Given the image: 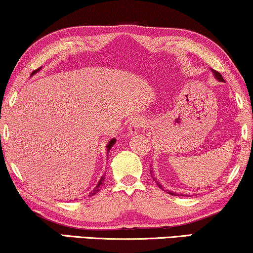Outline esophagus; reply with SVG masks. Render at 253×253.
I'll return each mask as SVG.
<instances>
[{"mask_svg": "<svg viewBox=\"0 0 253 253\" xmlns=\"http://www.w3.org/2000/svg\"><path fill=\"white\" fill-rule=\"evenodd\" d=\"M143 126H145V119H143V118H141V117L133 118V120L130 121V124L128 126L129 134H132V135H135V134L139 133V130L141 129Z\"/></svg>", "mask_w": 253, "mask_h": 253, "instance_id": "esophagus-1", "label": "esophagus"}]
</instances>
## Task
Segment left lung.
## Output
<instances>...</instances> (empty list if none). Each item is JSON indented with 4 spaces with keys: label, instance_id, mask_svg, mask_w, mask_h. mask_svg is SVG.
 Returning a JSON list of instances; mask_svg holds the SVG:
<instances>
[{
    "label": "left lung",
    "instance_id": "1",
    "mask_svg": "<svg viewBox=\"0 0 253 253\" xmlns=\"http://www.w3.org/2000/svg\"><path fill=\"white\" fill-rule=\"evenodd\" d=\"M211 72L213 73V77H215V78L217 79V81H218V82H224V79H223V77H222V75H220V73H219V72H217V71H215V70H211ZM150 174H152V171H150ZM153 178H154L155 183L159 185V188H160V189H164V190H165V188H164V187H162V184H161V183H160V182H159L158 180H156V177H154V176H153ZM168 194H170V195H174V196H178V195H176V194H174V193H172V191H168Z\"/></svg>",
    "mask_w": 253,
    "mask_h": 253
}]
</instances>
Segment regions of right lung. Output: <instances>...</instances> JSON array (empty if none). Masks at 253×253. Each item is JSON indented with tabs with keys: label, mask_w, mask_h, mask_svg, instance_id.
Segmentation results:
<instances>
[{
	"label": "right lung",
	"mask_w": 253,
	"mask_h": 253,
	"mask_svg": "<svg viewBox=\"0 0 253 253\" xmlns=\"http://www.w3.org/2000/svg\"><path fill=\"white\" fill-rule=\"evenodd\" d=\"M40 70H41V68H40V69H37V70H35V71H34L33 73H31V76H34L35 73H37L38 71H40ZM116 141H117V139H114V137H113V139H112L111 141L107 143V146H106V149H107V154H108V153H110L111 148H112V147L114 146V143H116ZM104 181H105V175H103V176L100 177V180H99L98 184L95 185V187H94V189L92 190L91 193L88 194V196H93V195H95V194H97V193H99V190H100V188L103 187V184H104Z\"/></svg>",
	"instance_id": "right-lung-1"
}]
</instances>
